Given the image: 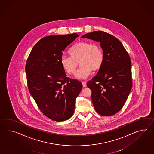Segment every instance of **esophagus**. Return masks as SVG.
I'll use <instances>...</instances> for the list:
<instances>
[{
  "label": "esophagus",
  "mask_w": 154,
  "mask_h": 154,
  "mask_svg": "<svg viewBox=\"0 0 154 154\" xmlns=\"http://www.w3.org/2000/svg\"><path fill=\"white\" fill-rule=\"evenodd\" d=\"M82 85H83V86L84 87H85L87 86V83H86V82H84V81H83V82H82Z\"/></svg>",
  "instance_id": "esophagus-1"
}]
</instances>
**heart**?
<instances>
[{
  "label": "heart",
  "mask_w": 154,
  "mask_h": 154,
  "mask_svg": "<svg viewBox=\"0 0 154 154\" xmlns=\"http://www.w3.org/2000/svg\"><path fill=\"white\" fill-rule=\"evenodd\" d=\"M71 57L63 56L62 66L69 75H74L79 64L81 68L76 73L79 79H85L92 71H97L101 68L104 61V54L100 46L88 41L76 43L69 51Z\"/></svg>",
  "instance_id": "obj_1"
}]
</instances>
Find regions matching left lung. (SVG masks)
Listing matches in <instances>:
<instances>
[{
    "mask_svg": "<svg viewBox=\"0 0 154 154\" xmlns=\"http://www.w3.org/2000/svg\"><path fill=\"white\" fill-rule=\"evenodd\" d=\"M82 38L99 41L102 48L103 63L87 85L92 91L96 112L103 116H113L122 109L132 88L130 56L122 42L106 32L93 31Z\"/></svg>",
    "mask_w": 154,
    "mask_h": 154,
    "instance_id": "obj_1",
    "label": "left lung"
}]
</instances>
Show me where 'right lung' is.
<instances>
[{"mask_svg":"<svg viewBox=\"0 0 154 154\" xmlns=\"http://www.w3.org/2000/svg\"><path fill=\"white\" fill-rule=\"evenodd\" d=\"M77 34L42 38L30 53L25 65L28 89L45 116L56 122L69 119L82 88L77 79L67 77L61 60Z\"/></svg>","mask_w":154,"mask_h":154,"instance_id":"right-lung-1","label":"right lung"}]
</instances>
